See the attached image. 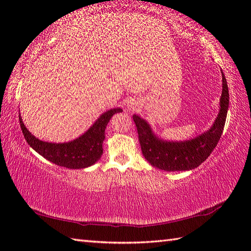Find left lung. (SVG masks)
<instances>
[{"label": "left lung", "instance_id": "obj_1", "mask_svg": "<svg viewBox=\"0 0 251 251\" xmlns=\"http://www.w3.org/2000/svg\"><path fill=\"white\" fill-rule=\"evenodd\" d=\"M228 88L222 72V95L220 112L214 126L195 139L183 142H166L159 140L153 134L148 123L138 115H132L143 156L152 166L166 172H181L199 167L206 161L218 145L225 128L227 108Z\"/></svg>", "mask_w": 251, "mask_h": 251}]
</instances>
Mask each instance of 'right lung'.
Wrapping results in <instances>:
<instances>
[{
	"label": "right lung",
	"instance_id": "right-lung-1",
	"mask_svg": "<svg viewBox=\"0 0 251 251\" xmlns=\"http://www.w3.org/2000/svg\"><path fill=\"white\" fill-rule=\"evenodd\" d=\"M119 112H122V109L117 108L105 112L83 136L67 143H49L41 141L31 135L29 130L25 128L20 115L19 123L25 139L40 155L58 166L70 169H81L92 166L102 155L105 126L108 125V122L113 114Z\"/></svg>",
	"mask_w": 251,
	"mask_h": 251
}]
</instances>
